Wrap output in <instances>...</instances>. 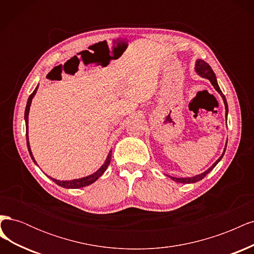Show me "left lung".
<instances>
[{
  "instance_id": "1",
  "label": "left lung",
  "mask_w": 254,
  "mask_h": 254,
  "mask_svg": "<svg viewBox=\"0 0 254 254\" xmlns=\"http://www.w3.org/2000/svg\"><path fill=\"white\" fill-rule=\"evenodd\" d=\"M195 72L199 75V76H201L202 78H206V79H209L210 80V82L212 83V86L214 87V89L216 90L218 93L220 94V96L222 97V101H224V104H225V109H226V121H227V118H228V103H227V99H226V97H225V95L222 94V92H221V90H220V88H219V86H218V83H217V79H216V75H215V73L213 72V70H212V67L207 64L205 61H203L202 59H197L196 60V64H195ZM227 123V122H226ZM227 143H228V141L226 142V146H225V149H224V152L221 153V156L215 161L214 162V164L211 166V167H209L207 168V170L205 171V172H203V173H201V174H199V175H196V176H193V177H187V178H176V177H171V176H167V177H170V178L172 179V180H174V181H176V182H179V183H195V182H198V181H200V180H202L204 177L209 174L213 168L216 166L217 164H218V162L219 161L222 159V157H224V155H225V151H226V148H227Z\"/></svg>"
}]
</instances>
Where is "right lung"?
Masks as SVG:
<instances>
[{
  "label": "right lung",
  "instance_id": "obj_1",
  "mask_svg": "<svg viewBox=\"0 0 254 254\" xmlns=\"http://www.w3.org/2000/svg\"><path fill=\"white\" fill-rule=\"evenodd\" d=\"M38 88H39V84H38V86L36 87V89L34 90L33 93L29 95V97H28V99H27V104H26V108H25V113H24V120H25V126H26V144H27V148H28V152H29V155H30V158H32V160L34 161V163H35L36 165H38V164H37L36 160H35V158H34V156H33V152H32V149H30V145H29V141H28V114H29L30 105H32V101H33L34 96H35L36 93H37ZM111 156H112V150L109 151L108 156H107L104 164H103L101 167H99L95 173L91 174V175H89V176H87V177H82V178H79V179H73V180H57V179H55V178H52V177H50V176H48V177H49V178H50L51 180H53L54 182H55V183L57 184V186L63 187V188H64V189H79V188L87 187V186H90V184H92L93 182H95V181L99 178V177H101V176L106 172L107 167H108L109 164H110Z\"/></svg>",
  "mask_w": 254,
  "mask_h": 254
}]
</instances>
